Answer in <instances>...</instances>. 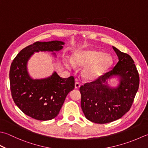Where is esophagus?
Here are the masks:
<instances>
[{
	"label": "esophagus",
	"instance_id": "esophagus-1",
	"mask_svg": "<svg viewBox=\"0 0 148 148\" xmlns=\"http://www.w3.org/2000/svg\"><path fill=\"white\" fill-rule=\"evenodd\" d=\"M79 87H80L79 83L78 82L75 83V88H76V89H78V88H79Z\"/></svg>",
	"mask_w": 148,
	"mask_h": 148
}]
</instances>
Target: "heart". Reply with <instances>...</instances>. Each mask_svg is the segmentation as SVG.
I'll list each match as a JSON object with an SVG mask.
<instances>
[{"mask_svg":"<svg viewBox=\"0 0 148 148\" xmlns=\"http://www.w3.org/2000/svg\"><path fill=\"white\" fill-rule=\"evenodd\" d=\"M113 58L110 54L103 53L96 49H84L74 53L72 62L66 63V67L73 65L85 68L82 76L87 81H94L103 76L113 65Z\"/></svg>","mask_w":148,"mask_h":148,"instance_id":"1","label":"heart"}]
</instances>
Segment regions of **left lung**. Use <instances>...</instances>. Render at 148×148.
<instances>
[{
    "instance_id": "8db88e82",
    "label": "left lung",
    "mask_w": 148,
    "mask_h": 148,
    "mask_svg": "<svg viewBox=\"0 0 148 148\" xmlns=\"http://www.w3.org/2000/svg\"><path fill=\"white\" fill-rule=\"evenodd\" d=\"M119 62L111 71L79 88L82 109L92 122L105 124L116 121L128 112L139 86V75L132 57L112 46ZM117 77L120 82L112 88L108 81Z\"/></svg>"
}]
</instances>
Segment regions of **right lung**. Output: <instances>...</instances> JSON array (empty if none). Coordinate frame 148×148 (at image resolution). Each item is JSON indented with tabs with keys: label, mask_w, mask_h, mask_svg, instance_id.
<instances>
[{
	"label": "right lung",
	"mask_w": 148,
	"mask_h": 148,
	"mask_svg": "<svg viewBox=\"0 0 148 148\" xmlns=\"http://www.w3.org/2000/svg\"><path fill=\"white\" fill-rule=\"evenodd\" d=\"M65 43L54 40L36 42L20 51L10 71V88L14 103L25 115L34 119L48 121L58 115L67 94L74 88V78L60 77L56 72L43 79H33L27 71V62L34 53L54 52Z\"/></svg>",
	"instance_id": "obj_1"
}]
</instances>
